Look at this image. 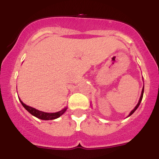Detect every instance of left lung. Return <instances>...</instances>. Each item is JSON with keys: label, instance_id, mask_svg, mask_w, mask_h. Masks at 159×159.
I'll return each instance as SVG.
<instances>
[{"label": "left lung", "instance_id": "obj_1", "mask_svg": "<svg viewBox=\"0 0 159 159\" xmlns=\"http://www.w3.org/2000/svg\"><path fill=\"white\" fill-rule=\"evenodd\" d=\"M143 92H144V86H143V90H142V93H141V96H140V99H139V102H138V104L136 105L135 106V107L134 108V109H133V110L131 111H130V113L129 114V116H130L132 115V114L134 113V111H135L136 110H137V108L139 107V104H140V102H141V101H142V99H143Z\"/></svg>", "mask_w": 159, "mask_h": 159}]
</instances>
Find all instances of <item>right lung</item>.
<instances>
[{
    "label": "right lung",
    "mask_w": 159,
    "mask_h": 159,
    "mask_svg": "<svg viewBox=\"0 0 159 159\" xmlns=\"http://www.w3.org/2000/svg\"><path fill=\"white\" fill-rule=\"evenodd\" d=\"M20 102H21V104L23 105L24 107L33 116L35 117L38 118V119H42V120H52V119H56L57 118H59L60 116H61L64 112L66 111L67 108L65 107L64 108L63 110L60 111L58 112H55V113H48V112H43L41 111H39V110H36V108H33L32 107H29L27 106L26 104H25L23 102H22L20 99Z\"/></svg>",
    "instance_id": "obj_1"
}]
</instances>
